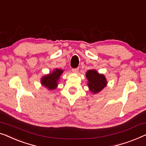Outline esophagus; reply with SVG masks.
<instances>
[{"instance_id":"obj_1","label":"esophagus","mask_w":146,"mask_h":146,"mask_svg":"<svg viewBox=\"0 0 146 146\" xmlns=\"http://www.w3.org/2000/svg\"><path fill=\"white\" fill-rule=\"evenodd\" d=\"M72 71L73 73L76 74V73H78V68H73L72 70Z\"/></svg>"}]
</instances>
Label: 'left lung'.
Returning <instances> with one entry per match:
<instances>
[{
  "mask_svg": "<svg viewBox=\"0 0 146 146\" xmlns=\"http://www.w3.org/2000/svg\"><path fill=\"white\" fill-rule=\"evenodd\" d=\"M90 92L97 94L101 92L107 85V78L103 74L99 73L96 69L89 70L86 73Z\"/></svg>",
  "mask_w": 146,
  "mask_h": 146,
  "instance_id": "8db88e82",
  "label": "left lung"
}]
</instances>
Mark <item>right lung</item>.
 <instances>
[{
	"label": "right lung",
	"instance_id": "1",
	"mask_svg": "<svg viewBox=\"0 0 146 146\" xmlns=\"http://www.w3.org/2000/svg\"><path fill=\"white\" fill-rule=\"evenodd\" d=\"M64 70L55 68L47 74L44 75L41 79V85L47 89L48 91H52L58 87L60 76L64 72Z\"/></svg>",
	"mask_w": 146,
	"mask_h": 146
}]
</instances>
